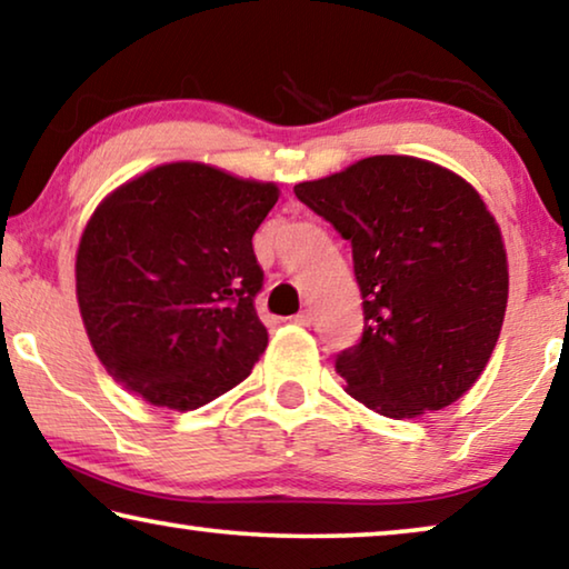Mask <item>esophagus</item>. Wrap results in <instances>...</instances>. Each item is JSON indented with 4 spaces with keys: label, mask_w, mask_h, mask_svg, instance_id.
Here are the masks:
<instances>
[{
    "label": "esophagus",
    "mask_w": 569,
    "mask_h": 569,
    "mask_svg": "<svg viewBox=\"0 0 569 569\" xmlns=\"http://www.w3.org/2000/svg\"><path fill=\"white\" fill-rule=\"evenodd\" d=\"M291 321H293V325H299V327H311L313 325V311L303 309V311L296 313V317H291Z\"/></svg>",
    "instance_id": "34e87169"
}]
</instances>
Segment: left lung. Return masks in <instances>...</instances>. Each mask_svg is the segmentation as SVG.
I'll return each mask as SVG.
<instances>
[{
  "instance_id": "8db88e82",
  "label": "left lung",
  "mask_w": 569,
  "mask_h": 569,
  "mask_svg": "<svg viewBox=\"0 0 569 569\" xmlns=\"http://www.w3.org/2000/svg\"><path fill=\"white\" fill-rule=\"evenodd\" d=\"M293 191L352 244L366 329L337 355L345 391L388 419L468 393L508 303L501 227L480 193L413 156L362 158Z\"/></svg>"
}]
</instances>
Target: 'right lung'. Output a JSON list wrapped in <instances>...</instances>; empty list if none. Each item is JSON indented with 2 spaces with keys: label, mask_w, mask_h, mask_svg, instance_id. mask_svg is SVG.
I'll list each match as a JSON object with an SVG mask.
<instances>
[{
  "label": "right lung",
  "mask_w": 569,
  "mask_h": 569,
  "mask_svg": "<svg viewBox=\"0 0 569 569\" xmlns=\"http://www.w3.org/2000/svg\"><path fill=\"white\" fill-rule=\"evenodd\" d=\"M281 189L178 160L117 186L83 227L76 299L101 366L152 406L193 411L268 347L252 234Z\"/></svg>",
  "instance_id": "obj_1"
}]
</instances>
